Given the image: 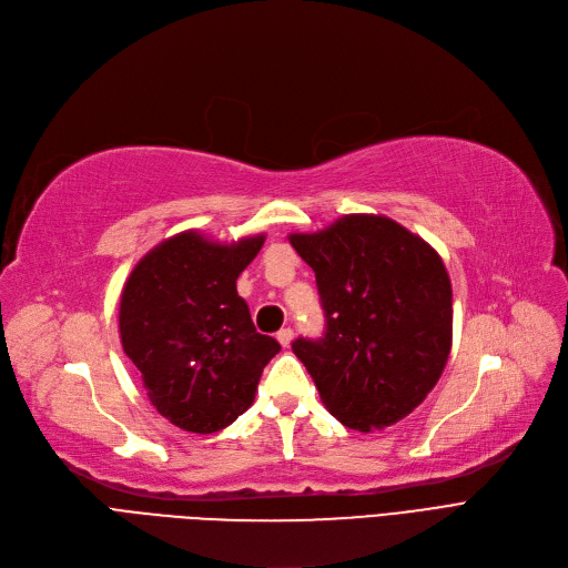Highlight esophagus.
<instances>
[{"label":"esophagus","instance_id":"1","mask_svg":"<svg viewBox=\"0 0 568 568\" xmlns=\"http://www.w3.org/2000/svg\"><path fill=\"white\" fill-rule=\"evenodd\" d=\"M292 338H294V332H292V329H281V332L276 334V341H278L283 347H290Z\"/></svg>","mask_w":568,"mask_h":568}]
</instances>
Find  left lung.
<instances>
[{
    "label": "left lung",
    "instance_id": "left-lung-1",
    "mask_svg": "<svg viewBox=\"0 0 568 568\" xmlns=\"http://www.w3.org/2000/svg\"><path fill=\"white\" fill-rule=\"evenodd\" d=\"M315 272L326 332L296 338L324 407L371 433L419 407L452 352V281L437 251L396 221L349 214L290 234Z\"/></svg>",
    "mask_w": 568,
    "mask_h": 568
}]
</instances>
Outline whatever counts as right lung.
I'll return each instance as SVG.
<instances>
[{"mask_svg":"<svg viewBox=\"0 0 568 568\" xmlns=\"http://www.w3.org/2000/svg\"><path fill=\"white\" fill-rule=\"evenodd\" d=\"M264 234L219 244L197 230L149 251L119 302V336L149 400L176 428L209 435L244 414L281 345L255 332L236 278Z\"/></svg>","mask_w":568,"mask_h":568,"instance_id":"right-lung-1","label":"right lung"}]
</instances>
